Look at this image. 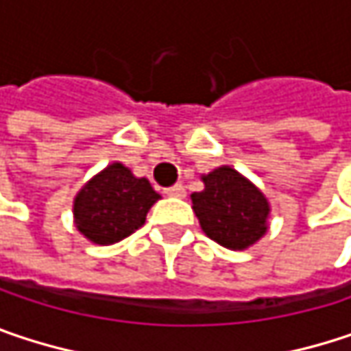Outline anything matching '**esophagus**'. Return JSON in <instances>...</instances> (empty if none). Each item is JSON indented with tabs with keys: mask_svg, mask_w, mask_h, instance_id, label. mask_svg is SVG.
<instances>
[{
	"mask_svg": "<svg viewBox=\"0 0 351 351\" xmlns=\"http://www.w3.org/2000/svg\"><path fill=\"white\" fill-rule=\"evenodd\" d=\"M165 195H167V197H176V199H182V197L186 195V191H184V186H182V184H173V186L165 189Z\"/></svg>",
	"mask_w": 351,
	"mask_h": 351,
	"instance_id": "obj_1",
	"label": "esophagus"
}]
</instances>
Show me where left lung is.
I'll return each mask as SVG.
<instances>
[{
	"label": "left lung",
	"instance_id": "8db88e82",
	"mask_svg": "<svg viewBox=\"0 0 351 351\" xmlns=\"http://www.w3.org/2000/svg\"><path fill=\"white\" fill-rule=\"evenodd\" d=\"M205 189L193 193V210L208 239L241 251L267 233L269 203L265 195L231 167L203 176Z\"/></svg>",
	"mask_w": 351,
	"mask_h": 351
}]
</instances>
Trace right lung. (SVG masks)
<instances>
[{"mask_svg":"<svg viewBox=\"0 0 351 351\" xmlns=\"http://www.w3.org/2000/svg\"><path fill=\"white\" fill-rule=\"evenodd\" d=\"M160 199L146 178L112 162L90 178L74 199V223L96 245H112L141 229L146 213Z\"/></svg>","mask_w":351,"mask_h":351,"instance_id":"obj_1","label":"right lung"}]
</instances>
